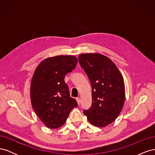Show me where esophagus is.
Returning <instances> with one entry per match:
<instances>
[{"instance_id": "esophagus-1", "label": "esophagus", "mask_w": 155, "mask_h": 155, "mask_svg": "<svg viewBox=\"0 0 155 155\" xmlns=\"http://www.w3.org/2000/svg\"><path fill=\"white\" fill-rule=\"evenodd\" d=\"M76 101H77V102H78V104L79 105H80V103H81V101H80V99H79V97H77L76 98Z\"/></svg>"}]
</instances>
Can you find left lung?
Returning a JSON list of instances; mask_svg holds the SVG:
<instances>
[{
	"mask_svg": "<svg viewBox=\"0 0 155 155\" xmlns=\"http://www.w3.org/2000/svg\"><path fill=\"white\" fill-rule=\"evenodd\" d=\"M79 63L92 87V104L84 110L89 122L105 127L115 120L125 102V84L118 68L112 61L100 54H83Z\"/></svg>",
	"mask_w": 155,
	"mask_h": 155,
	"instance_id": "obj_1",
	"label": "left lung"
}]
</instances>
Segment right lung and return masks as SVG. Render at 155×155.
<instances>
[{
	"mask_svg": "<svg viewBox=\"0 0 155 155\" xmlns=\"http://www.w3.org/2000/svg\"><path fill=\"white\" fill-rule=\"evenodd\" d=\"M78 59L72 55H58L43 60L33 76L30 97L33 109L43 124L57 129L66 121L70 112L78 105L70 96L64 77L76 68Z\"/></svg>",
	"mask_w": 155,
	"mask_h": 155,
	"instance_id": "1",
	"label": "right lung"
}]
</instances>
